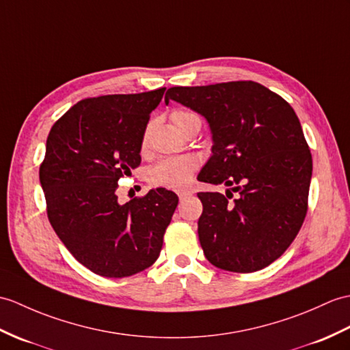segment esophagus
I'll list each match as a JSON object with an SVG mask.
<instances>
[{
    "mask_svg": "<svg viewBox=\"0 0 350 350\" xmlns=\"http://www.w3.org/2000/svg\"><path fill=\"white\" fill-rule=\"evenodd\" d=\"M191 192H188V191H180L178 192V198H180V201H183V200H186L188 197H191Z\"/></svg>",
    "mask_w": 350,
    "mask_h": 350,
    "instance_id": "obj_1",
    "label": "esophagus"
}]
</instances>
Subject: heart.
<instances>
[{
    "label": "heart",
    "instance_id": "heart-1",
    "mask_svg": "<svg viewBox=\"0 0 350 350\" xmlns=\"http://www.w3.org/2000/svg\"><path fill=\"white\" fill-rule=\"evenodd\" d=\"M172 122L178 131L185 133L192 122L200 120V118L192 111L174 110L172 113ZM148 143V133L143 135V146ZM200 161L195 155H183L164 158L158 161L148 170V182L153 186H164L172 189H183L192 180L193 173L197 172Z\"/></svg>",
    "mask_w": 350,
    "mask_h": 350
}]
</instances>
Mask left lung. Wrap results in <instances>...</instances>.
<instances>
[{
	"label": "left lung",
	"mask_w": 350,
	"mask_h": 350,
	"mask_svg": "<svg viewBox=\"0 0 350 350\" xmlns=\"http://www.w3.org/2000/svg\"><path fill=\"white\" fill-rule=\"evenodd\" d=\"M170 100L208 122L213 155L200 180L232 186L226 195L198 193L206 258L226 271L262 270L289 247L307 213L313 164L294 109L252 80L174 86Z\"/></svg>",
	"instance_id": "1"
}]
</instances>
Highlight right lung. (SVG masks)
<instances>
[{
  "mask_svg": "<svg viewBox=\"0 0 350 350\" xmlns=\"http://www.w3.org/2000/svg\"><path fill=\"white\" fill-rule=\"evenodd\" d=\"M165 88L86 98L55 122L40 165L47 217L80 264L128 278L157 261L178 198L149 191L118 202V180L140 165L143 135Z\"/></svg>",
  "mask_w": 350,
  "mask_h": 350,
  "instance_id": "1",
  "label": "right lung"
}]
</instances>
